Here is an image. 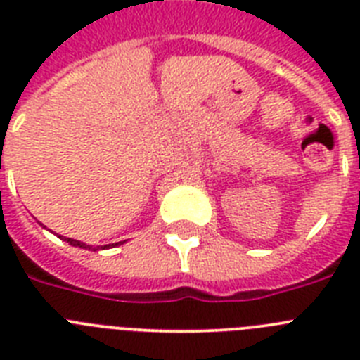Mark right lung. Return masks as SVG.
Instances as JSON below:
<instances>
[{
    "instance_id": "add662e5",
    "label": "right lung",
    "mask_w": 360,
    "mask_h": 360,
    "mask_svg": "<svg viewBox=\"0 0 360 360\" xmlns=\"http://www.w3.org/2000/svg\"><path fill=\"white\" fill-rule=\"evenodd\" d=\"M59 238H63V240L66 241V243H70V245H73V247H81V249H94V250H97V249H110V247H115V245H119V243H122V241H119V243H111V245H104V247H90V245H86V243H82V241H79V240H72V238H65V236H59Z\"/></svg>"
}]
</instances>
